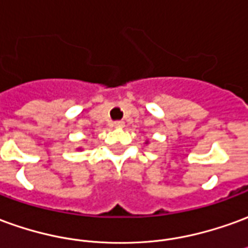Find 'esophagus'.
Returning <instances> with one entry per match:
<instances>
[{
  "label": "esophagus",
  "instance_id": "esophagus-1",
  "mask_svg": "<svg viewBox=\"0 0 248 248\" xmlns=\"http://www.w3.org/2000/svg\"><path fill=\"white\" fill-rule=\"evenodd\" d=\"M112 126H114V127H117V129H122V127L124 126V124L122 122V121H117V122H114V124H112Z\"/></svg>",
  "mask_w": 248,
  "mask_h": 248
}]
</instances>
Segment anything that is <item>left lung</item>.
I'll use <instances>...</instances> for the list:
<instances>
[{
	"label": "left lung",
	"mask_w": 248,
	"mask_h": 248,
	"mask_svg": "<svg viewBox=\"0 0 248 248\" xmlns=\"http://www.w3.org/2000/svg\"><path fill=\"white\" fill-rule=\"evenodd\" d=\"M146 143H148V141H146Z\"/></svg>",
	"instance_id": "obj_1"
}]
</instances>
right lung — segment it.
<instances>
[{"label":"right lung","instance_id":"right-lung-1","mask_svg":"<svg viewBox=\"0 0 248 248\" xmlns=\"http://www.w3.org/2000/svg\"><path fill=\"white\" fill-rule=\"evenodd\" d=\"M78 150H80V148H78Z\"/></svg>","mask_w":248,"mask_h":248}]
</instances>
